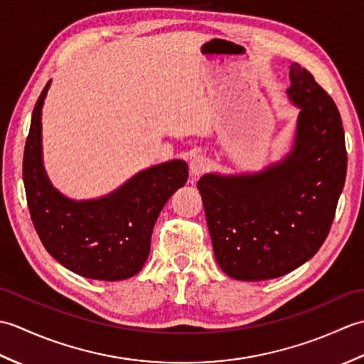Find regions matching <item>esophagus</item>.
<instances>
[{
  "mask_svg": "<svg viewBox=\"0 0 364 364\" xmlns=\"http://www.w3.org/2000/svg\"><path fill=\"white\" fill-rule=\"evenodd\" d=\"M208 166H210L208 158L203 156V154H197V156L192 158L189 162V172L192 176H200L202 173H205Z\"/></svg>",
  "mask_w": 364,
  "mask_h": 364,
  "instance_id": "1",
  "label": "esophagus"
}]
</instances>
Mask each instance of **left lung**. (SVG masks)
I'll list each match as a JSON object with an SVG mask.
<instances>
[{
  "instance_id": "1",
  "label": "left lung",
  "mask_w": 364,
  "mask_h": 364,
  "mask_svg": "<svg viewBox=\"0 0 364 364\" xmlns=\"http://www.w3.org/2000/svg\"><path fill=\"white\" fill-rule=\"evenodd\" d=\"M289 80L286 94L300 112L288 156L259 173H206L197 183L215 261L236 280H270L313 258L344 188L347 151L335 102L296 63Z\"/></svg>"
}]
</instances>
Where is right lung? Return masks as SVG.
<instances>
[{
  "label": "right lung",
  "instance_id": "add662e5",
  "mask_svg": "<svg viewBox=\"0 0 364 364\" xmlns=\"http://www.w3.org/2000/svg\"><path fill=\"white\" fill-rule=\"evenodd\" d=\"M50 82L34 106L23 154L31 219L46 252L72 272L94 280H125L149 258L154 222L188 181V164L176 159L142 170L97 200L64 197L53 188L42 164V106Z\"/></svg>",
  "mask_w": 364,
  "mask_h": 364
}]
</instances>
